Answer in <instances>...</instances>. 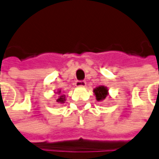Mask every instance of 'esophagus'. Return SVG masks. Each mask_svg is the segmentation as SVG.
Wrapping results in <instances>:
<instances>
[{"label":"esophagus","mask_w":159,"mask_h":159,"mask_svg":"<svg viewBox=\"0 0 159 159\" xmlns=\"http://www.w3.org/2000/svg\"><path fill=\"white\" fill-rule=\"evenodd\" d=\"M75 86L76 87H85L86 86V83L84 81H76Z\"/></svg>","instance_id":"obj_1"}]
</instances>
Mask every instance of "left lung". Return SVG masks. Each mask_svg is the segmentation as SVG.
Returning a JSON list of instances; mask_svg holds the SVG:
<instances>
[{
    "mask_svg": "<svg viewBox=\"0 0 159 159\" xmlns=\"http://www.w3.org/2000/svg\"><path fill=\"white\" fill-rule=\"evenodd\" d=\"M109 89L105 86H98L97 88L94 89V95L96 96V99L98 102L104 100L106 97L109 95Z\"/></svg>",
    "mask_w": 159,
    "mask_h": 159,
    "instance_id": "1",
    "label": "left lung"
}]
</instances>
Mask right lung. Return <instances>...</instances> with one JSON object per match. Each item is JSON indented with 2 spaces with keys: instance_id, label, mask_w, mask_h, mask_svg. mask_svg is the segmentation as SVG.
<instances>
[{
  "instance_id": "1",
  "label": "right lung",
  "mask_w": 159,
  "mask_h": 159,
  "mask_svg": "<svg viewBox=\"0 0 159 159\" xmlns=\"http://www.w3.org/2000/svg\"><path fill=\"white\" fill-rule=\"evenodd\" d=\"M57 94H58V98L57 99V103H59V104H61V103H64L66 101V96L65 95H62L61 93V89H58L57 92Z\"/></svg>"
}]
</instances>
